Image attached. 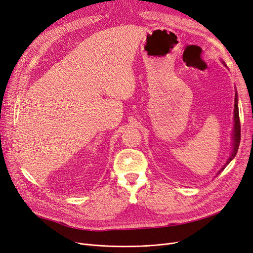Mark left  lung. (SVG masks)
I'll return each mask as SVG.
<instances>
[{"instance_id": "8db88e82", "label": "left lung", "mask_w": 253, "mask_h": 253, "mask_svg": "<svg viewBox=\"0 0 253 253\" xmlns=\"http://www.w3.org/2000/svg\"><path fill=\"white\" fill-rule=\"evenodd\" d=\"M226 65V64H225ZM241 142V124H240V115H239V105H237V94H235V99H234V128H233V152L230 156V158L228 159V162L226 165L221 168V170L219 172L223 171L226 166L231 162V160L234 158L236 155L237 150H239V145ZM218 172V173H219Z\"/></svg>"}]
</instances>
